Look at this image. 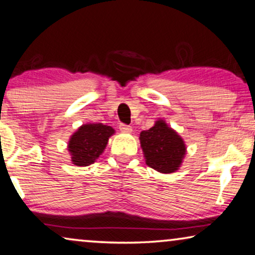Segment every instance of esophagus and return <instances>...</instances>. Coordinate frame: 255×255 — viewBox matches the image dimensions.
<instances>
[{
    "label": "esophagus",
    "mask_w": 255,
    "mask_h": 255,
    "mask_svg": "<svg viewBox=\"0 0 255 255\" xmlns=\"http://www.w3.org/2000/svg\"><path fill=\"white\" fill-rule=\"evenodd\" d=\"M119 128H120V130L122 133H131V130H133V128L130 127V126H127V125H124L121 124L119 126Z\"/></svg>",
    "instance_id": "esophagus-1"
}]
</instances>
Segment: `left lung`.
Wrapping results in <instances>:
<instances>
[{
	"label": "left lung",
	"mask_w": 255,
	"mask_h": 255,
	"mask_svg": "<svg viewBox=\"0 0 255 255\" xmlns=\"http://www.w3.org/2000/svg\"><path fill=\"white\" fill-rule=\"evenodd\" d=\"M138 138L148 167L161 174H171L181 168L186 154L185 142L165 120L158 119L151 128L142 130Z\"/></svg>",
	"instance_id": "obj_1"
}]
</instances>
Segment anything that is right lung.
Here are the masks:
<instances>
[{"mask_svg": "<svg viewBox=\"0 0 255 255\" xmlns=\"http://www.w3.org/2000/svg\"><path fill=\"white\" fill-rule=\"evenodd\" d=\"M115 133L111 126L103 124L81 125L71 135L67 142V150L71 162L77 167L93 164L103 154L110 137Z\"/></svg>", "mask_w": 255, "mask_h": 255, "instance_id": "add662e5", "label": "right lung"}]
</instances>
